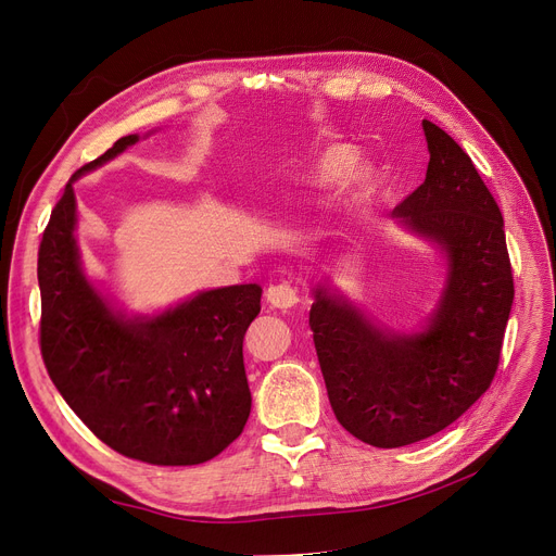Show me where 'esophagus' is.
Here are the masks:
<instances>
[{"label":"esophagus","instance_id":"esophagus-1","mask_svg":"<svg viewBox=\"0 0 556 556\" xmlns=\"http://www.w3.org/2000/svg\"><path fill=\"white\" fill-rule=\"evenodd\" d=\"M266 298H268V302H270L273 306H277V308H290V306H295V304L300 302V295H298L295 286H290L288 281L273 283V286L268 288Z\"/></svg>","mask_w":556,"mask_h":556}]
</instances>
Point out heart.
<instances>
[{"instance_id": "1", "label": "heart", "mask_w": 556, "mask_h": 556, "mask_svg": "<svg viewBox=\"0 0 556 556\" xmlns=\"http://www.w3.org/2000/svg\"><path fill=\"white\" fill-rule=\"evenodd\" d=\"M356 155L349 146H327L319 151L313 166H311V182L317 187H336L342 185L346 178H352L358 185H367L371 173L363 164H354Z\"/></svg>"}]
</instances>
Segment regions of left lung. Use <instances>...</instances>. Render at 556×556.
Wrapping results in <instances>:
<instances>
[{
	"label": "left lung",
	"mask_w": 556,
	"mask_h": 556,
	"mask_svg": "<svg viewBox=\"0 0 556 556\" xmlns=\"http://www.w3.org/2000/svg\"><path fill=\"white\" fill-rule=\"evenodd\" d=\"M421 126L426 180L392 216L446 258L432 313L419 331H394L325 279L308 315L336 419L376 448L426 440L489 390L514 302L498 204L459 143L428 119Z\"/></svg>",
	"instance_id": "1"
}]
</instances>
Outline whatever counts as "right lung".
<instances>
[{
    "instance_id": "right-lung-1",
    "label": "right lung",
    "mask_w": 556,
    "mask_h": 556,
    "mask_svg": "<svg viewBox=\"0 0 556 556\" xmlns=\"http://www.w3.org/2000/svg\"><path fill=\"white\" fill-rule=\"evenodd\" d=\"M137 141L122 137L78 168L51 212L38 252L40 349L53 386L103 444L139 462L191 466L223 453L250 417L243 338L263 290H200L160 313L128 315L87 279L74 182Z\"/></svg>"
}]
</instances>
